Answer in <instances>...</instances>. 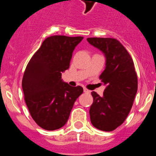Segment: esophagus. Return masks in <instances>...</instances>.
Segmentation results:
<instances>
[{
    "instance_id": "obj_1",
    "label": "esophagus",
    "mask_w": 156,
    "mask_h": 156,
    "mask_svg": "<svg viewBox=\"0 0 156 156\" xmlns=\"http://www.w3.org/2000/svg\"><path fill=\"white\" fill-rule=\"evenodd\" d=\"M84 93H90V90H89V89H87L86 88H84Z\"/></svg>"
}]
</instances>
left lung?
<instances>
[{
    "instance_id": "left-lung-1",
    "label": "left lung",
    "mask_w": 156,
    "mask_h": 156,
    "mask_svg": "<svg viewBox=\"0 0 156 156\" xmlns=\"http://www.w3.org/2000/svg\"><path fill=\"white\" fill-rule=\"evenodd\" d=\"M87 41L106 57V67L100 76L106 89L103 97L92 92L90 120L94 127L109 132L121 126L130 112L137 91V76L130 55L117 39L89 37Z\"/></svg>"
}]
</instances>
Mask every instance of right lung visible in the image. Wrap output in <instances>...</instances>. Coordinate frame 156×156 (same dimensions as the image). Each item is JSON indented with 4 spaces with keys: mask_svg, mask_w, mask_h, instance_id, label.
<instances>
[{
    "mask_svg": "<svg viewBox=\"0 0 156 156\" xmlns=\"http://www.w3.org/2000/svg\"><path fill=\"white\" fill-rule=\"evenodd\" d=\"M82 39L63 35L47 37L26 67L22 81L24 100L32 119L46 130L66 124L74 102L83 93L82 87H72L61 79Z\"/></svg>",
    "mask_w": 156,
    "mask_h": 156,
    "instance_id": "add662e5",
    "label": "right lung"
}]
</instances>
